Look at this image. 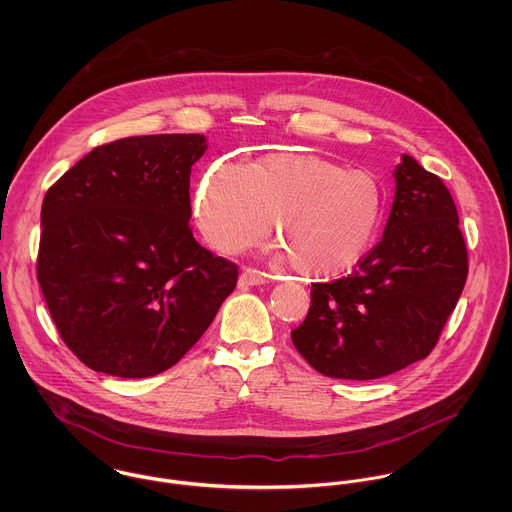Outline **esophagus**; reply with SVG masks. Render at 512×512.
<instances>
[{
    "label": "esophagus",
    "instance_id": "34e87169",
    "mask_svg": "<svg viewBox=\"0 0 512 512\" xmlns=\"http://www.w3.org/2000/svg\"><path fill=\"white\" fill-rule=\"evenodd\" d=\"M266 280H268V274H264V272H260V270H256V268H244L242 274H240V278H238V284H240L242 288H250V286H260V284H264Z\"/></svg>",
    "mask_w": 512,
    "mask_h": 512
}]
</instances>
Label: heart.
Instances as JSON below:
<instances>
[{
    "instance_id": "heart-1",
    "label": "heart",
    "mask_w": 512,
    "mask_h": 512,
    "mask_svg": "<svg viewBox=\"0 0 512 512\" xmlns=\"http://www.w3.org/2000/svg\"><path fill=\"white\" fill-rule=\"evenodd\" d=\"M384 209L378 179L323 155L274 153L250 171L219 163L207 173L197 220L226 254L268 240L274 228L293 266L315 278L339 276L370 250Z\"/></svg>"
}]
</instances>
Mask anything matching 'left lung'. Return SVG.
Returning a JSON list of instances; mask_svg holds the SVG:
<instances>
[{
	"label": "left lung",
	"instance_id": "obj_1",
	"mask_svg": "<svg viewBox=\"0 0 512 512\" xmlns=\"http://www.w3.org/2000/svg\"><path fill=\"white\" fill-rule=\"evenodd\" d=\"M380 242L351 274L311 284L293 329L299 355L331 378L372 380L426 359L463 292L469 262L457 207L438 175L402 155Z\"/></svg>",
	"mask_w": 512,
	"mask_h": 512
}]
</instances>
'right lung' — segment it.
I'll list each match as a JSON object with an SVG mask.
<instances>
[{
  "label": "right lung",
  "mask_w": 512,
  "mask_h": 512,
  "mask_svg": "<svg viewBox=\"0 0 512 512\" xmlns=\"http://www.w3.org/2000/svg\"><path fill=\"white\" fill-rule=\"evenodd\" d=\"M201 134L94 147L55 181L41 209L37 280L74 357L146 378L179 363L234 292L238 266L189 226Z\"/></svg>",
  "instance_id": "1"
}]
</instances>
